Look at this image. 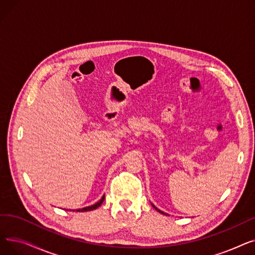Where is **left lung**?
<instances>
[{"label": "left lung", "mask_w": 255, "mask_h": 255, "mask_svg": "<svg viewBox=\"0 0 255 255\" xmlns=\"http://www.w3.org/2000/svg\"><path fill=\"white\" fill-rule=\"evenodd\" d=\"M151 205H152V206H153V208H154V209H155V210H156V211H158V212H159V213H161V214H163V215H168V214H167V213H164V212H162V211H161V210H159V209H158V208H157V207H155V206H154V205H153V204H152V203H151Z\"/></svg>", "instance_id": "obj_1"}]
</instances>
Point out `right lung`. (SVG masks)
<instances>
[{"instance_id":"obj_1","label":"right lung","mask_w":255,"mask_h":255,"mask_svg":"<svg viewBox=\"0 0 255 255\" xmlns=\"http://www.w3.org/2000/svg\"><path fill=\"white\" fill-rule=\"evenodd\" d=\"M104 198H105V195H103V196L101 197V199L99 200V202H97L95 205H92V206H89V207H86V208H83V209H77L76 212H88V211L95 210V209H97L98 207H100V206L102 205ZM70 211H71V210H70ZM73 211H74V210H73Z\"/></svg>"}]
</instances>
